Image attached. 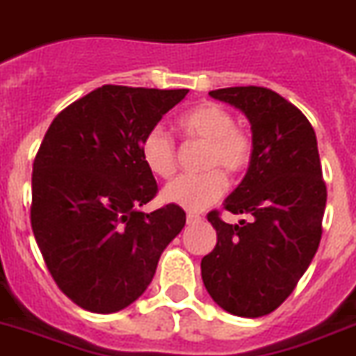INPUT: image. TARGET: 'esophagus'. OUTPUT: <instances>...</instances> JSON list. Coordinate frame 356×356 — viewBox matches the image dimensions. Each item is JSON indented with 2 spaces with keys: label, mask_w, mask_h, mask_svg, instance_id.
<instances>
[{
  "label": "esophagus",
  "mask_w": 356,
  "mask_h": 356,
  "mask_svg": "<svg viewBox=\"0 0 356 356\" xmlns=\"http://www.w3.org/2000/svg\"><path fill=\"white\" fill-rule=\"evenodd\" d=\"M186 221H188V223H197V221H201V216H199V213L188 212L186 213Z\"/></svg>",
  "instance_id": "1"
}]
</instances>
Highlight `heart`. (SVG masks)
I'll return each instance as SVG.
<instances>
[{
  "instance_id": "heart-1",
  "label": "heart",
  "mask_w": 356,
  "mask_h": 356,
  "mask_svg": "<svg viewBox=\"0 0 356 356\" xmlns=\"http://www.w3.org/2000/svg\"><path fill=\"white\" fill-rule=\"evenodd\" d=\"M179 128L188 138L207 144L203 168L208 172L177 177L164 186L161 197L173 207L199 212L227 192V177L216 168H223L232 175L248 168L252 159V138L243 128L234 126L232 113L216 102H201L188 109L179 118ZM140 157L146 168L157 177H172L177 168L175 144L161 128L149 129L144 135Z\"/></svg>"
}]
</instances>
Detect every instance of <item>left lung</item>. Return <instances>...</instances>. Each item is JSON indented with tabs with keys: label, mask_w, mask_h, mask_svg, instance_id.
I'll list each match as a JSON object with an SVG mask.
<instances>
[{
	"label": "left lung",
	"mask_w": 356,
	"mask_h": 356,
	"mask_svg": "<svg viewBox=\"0 0 356 356\" xmlns=\"http://www.w3.org/2000/svg\"><path fill=\"white\" fill-rule=\"evenodd\" d=\"M210 97L243 113L252 131V159L227 199L250 221H208L218 243L201 259L208 294L227 313L259 318L278 309L313 261L322 238L327 190L313 126L293 104L267 88H227Z\"/></svg>",
	"instance_id": "left-lung-1"
}]
</instances>
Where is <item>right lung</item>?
<instances>
[{
	"mask_svg": "<svg viewBox=\"0 0 356 356\" xmlns=\"http://www.w3.org/2000/svg\"><path fill=\"white\" fill-rule=\"evenodd\" d=\"M188 89L102 86L49 126L33 166L31 225L49 273L78 307L122 311L152 283L186 213L140 210L157 193L144 135Z\"/></svg>",
	"mask_w": 356,
	"mask_h": 356,
	"instance_id": "1",
	"label": "right lung"
}]
</instances>
